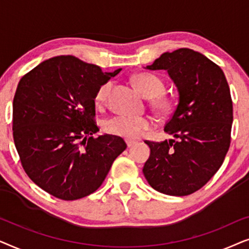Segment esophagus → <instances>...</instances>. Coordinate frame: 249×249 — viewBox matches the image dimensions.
<instances>
[{
  "label": "esophagus",
  "mask_w": 249,
  "mask_h": 249,
  "mask_svg": "<svg viewBox=\"0 0 249 249\" xmlns=\"http://www.w3.org/2000/svg\"><path fill=\"white\" fill-rule=\"evenodd\" d=\"M136 145V142H132V141H127V146L128 147H132V146Z\"/></svg>",
  "instance_id": "obj_1"
}]
</instances>
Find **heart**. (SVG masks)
I'll return each instance as SVG.
<instances>
[{
    "label": "heart",
    "mask_w": 249,
    "mask_h": 249,
    "mask_svg": "<svg viewBox=\"0 0 249 249\" xmlns=\"http://www.w3.org/2000/svg\"><path fill=\"white\" fill-rule=\"evenodd\" d=\"M134 83L146 97L152 98V104L156 110L166 113L175 105V100L169 95L163 94L165 85L162 78L154 73L141 72L134 77ZM112 81H105L97 88L95 101L97 104H104L107 101L112 90ZM155 122L151 117H131V115L118 114L107 119L104 124L105 131L114 136H120L129 141H135L142 137L145 132L154 128Z\"/></svg>",
    "instance_id": "1"
}]
</instances>
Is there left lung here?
Wrapping results in <instances>:
<instances>
[{
	"mask_svg": "<svg viewBox=\"0 0 249 249\" xmlns=\"http://www.w3.org/2000/svg\"><path fill=\"white\" fill-rule=\"evenodd\" d=\"M146 68L168 71L178 87L179 103L164 127L175 139L145 142L151 156L142 172L160 193L190 195L215 175L230 147L229 85L217 64L190 49L163 53Z\"/></svg>",
	"mask_w": 249,
	"mask_h": 249,
	"instance_id": "obj_1",
	"label": "left lung"
}]
</instances>
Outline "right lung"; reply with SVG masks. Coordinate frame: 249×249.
I'll use <instances>...</instances> for the list:
<instances>
[{"instance_id": "right-lung-1", "label": "right lung", "mask_w": 249, "mask_h": 249, "mask_svg": "<svg viewBox=\"0 0 249 249\" xmlns=\"http://www.w3.org/2000/svg\"><path fill=\"white\" fill-rule=\"evenodd\" d=\"M72 55L46 60L20 79L13 98L12 130L27 176L50 195L83 198L100 188L124 139L104 135L95 113V94L117 76Z\"/></svg>"}]
</instances>
